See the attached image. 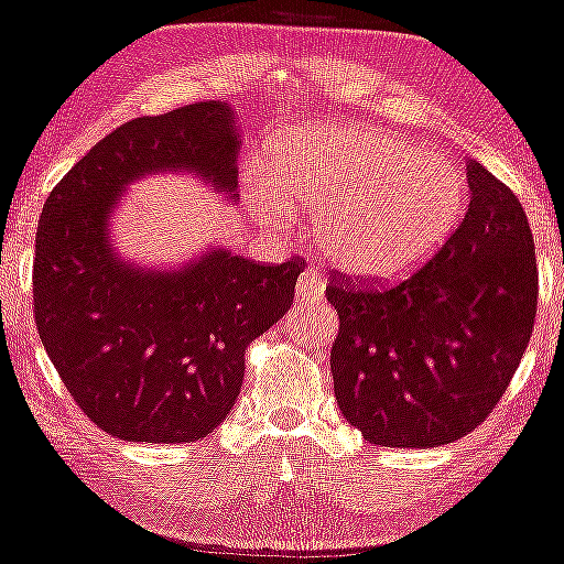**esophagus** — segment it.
<instances>
[{"label": "esophagus", "instance_id": "esophagus-1", "mask_svg": "<svg viewBox=\"0 0 564 564\" xmlns=\"http://www.w3.org/2000/svg\"><path fill=\"white\" fill-rule=\"evenodd\" d=\"M323 291H325V281L315 268L304 270L300 281H296V296H300V300H321Z\"/></svg>", "mask_w": 564, "mask_h": 564}]
</instances>
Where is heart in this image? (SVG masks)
<instances>
[{
    "label": "heart",
    "mask_w": 564,
    "mask_h": 564,
    "mask_svg": "<svg viewBox=\"0 0 564 564\" xmlns=\"http://www.w3.org/2000/svg\"><path fill=\"white\" fill-rule=\"evenodd\" d=\"M465 202V175L449 158L359 126L281 135L249 186V207L270 228L286 226L291 207L315 209L317 249L357 281L415 270L449 239Z\"/></svg>",
    "instance_id": "1"
}]
</instances>
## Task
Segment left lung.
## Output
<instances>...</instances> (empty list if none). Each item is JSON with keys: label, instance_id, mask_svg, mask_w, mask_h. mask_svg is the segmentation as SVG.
I'll use <instances>...</instances> for the list:
<instances>
[{"label": "left lung", "instance_id": "left-lung-1", "mask_svg": "<svg viewBox=\"0 0 564 564\" xmlns=\"http://www.w3.org/2000/svg\"><path fill=\"white\" fill-rule=\"evenodd\" d=\"M470 205L444 247L393 286L334 275L336 402L365 441L452 444L499 402L533 334L539 268L518 196L467 160Z\"/></svg>", "mask_w": 564, "mask_h": 564}]
</instances>
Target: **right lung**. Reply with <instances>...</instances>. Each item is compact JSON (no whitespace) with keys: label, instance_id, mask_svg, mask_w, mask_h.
Instances as JSON below:
<instances>
[{"label":"right lung","instance_id":"obj_1","mask_svg":"<svg viewBox=\"0 0 564 564\" xmlns=\"http://www.w3.org/2000/svg\"><path fill=\"white\" fill-rule=\"evenodd\" d=\"M239 133L226 101H196L107 133L52 188L33 257V317L84 415L123 441L192 444L226 420L243 355L294 302L304 260L260 264L213 249L181 270L112 252L128 183L194 173L236 196Z\"/></svg>","mask_w":564,"mask_h":564}]
</instances>
